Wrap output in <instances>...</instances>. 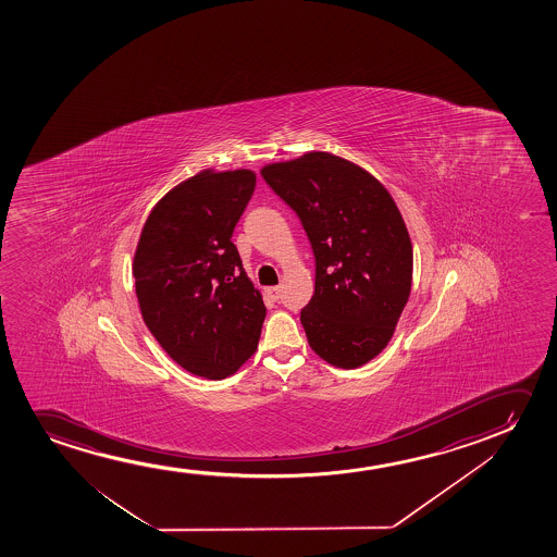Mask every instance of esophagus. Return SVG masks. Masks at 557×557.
<instances>
[{
	"mask_svg": "<svg viewBox=\"0 0 557 557\" xmlns=\"http://www.w3.org/2000/svg\"><path fill=\"white\" fill-rule=\"evenodd\" d=\"M268 295L274 298V300H280L282 298V287L280 285H275V287H268Z\"/></svg>",
	"mask_w": 557,
	"mask_h": 557,
	"instance_id": "obj_1",
	"label": "esophagus"
}]
</instances>
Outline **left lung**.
<instances>
[{
  "mask_svg": "<svg viewBox=\"0 0 557 557\" xmlns=\"http://www.w3.org/2000/svg\"><path fill=\"white\" fill-rule=\"evenodd\" d=\"M260 175L312 245L315 289L300 312L308 344L331 366H363L386 348L411 293L399 209L374 176L333 153H305Z\"/></svg>",
  "mask_w": 557,
  "mask_h": 557,
  "instance_id": "left-lung-1",
  "label": "left lung"
}]
</instances>
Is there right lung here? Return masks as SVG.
I'll return each mask as SVG.
<instances>
[{
	"instance_id": "right-lung-1",
	"label": "right lung",
	"mask_w": 557,
	"mask_h": 557,
	"mask_svg": "<svg viewBox=\"0 0 557 557\" xmlns=\"http://www.w3.org/2000/svg\"><path fill=\"white\" fill-rule=\"evenodd\" d=\"M255 184L247 169L178 184L148 214L133 262L146 327L178 366L213 381L251 358L267 315L232 242Z\"/></svg>"
}]
</instances>
